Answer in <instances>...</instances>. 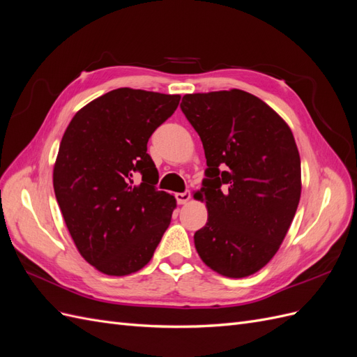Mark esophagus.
<instances>
[{"mask_svg": "<svg viewBox=\"0 0 357 357\" xmlns=\"http://www.w3.org/2000/svg\"><path fill=\"white\" fill-rule=\"evenodd\" d=\"M176 199L178 204H186L190 199V190H185V192H178L176 193Z\"/></svg>", "mask_w": 357, "mask_h": 357, "instance_id": "esophagus-1", "label": "esophagus"}]
</instances>
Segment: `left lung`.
Here are the masks:
<instances>
[{
    "mask_svg": "<svg viewBox=\"0 0 357 357\" xmlns=\"http://www.w3.org/2000/svg\"><path fill=\"white\" fill-rule=\"evenodd\" d=\"M180 109L207 159L199 195L208 220L193 236L197 252L222 275L255 274L277 253L299 204L294 134L271 107L240 89L185 95Z\"/></svg>",
    "mask_w": 357,
    "mask_h": 357,
    "instance_id": "left-lung-1",
    "label": "left lung"
}]
</instances>
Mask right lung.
<instances>
[{
	"label": "right lung",
	"instance_id": "add662e5",
	"mask_svg": "<svg viewBox=\"0 0 357 357\" xmlns=\"http://www.w3.org/2000/svg\"><path fill=\"white\" fill-rule=\"evenodd\" d=\"M178 102L180 95L114 89L75 113L62 137L56 201L80 255L107 275L147 265L171 222L176 199L156 188L147 142Z\"/></svg>",
	"mask_w": 357,
	"mask_h": 357
}]
</instances>
